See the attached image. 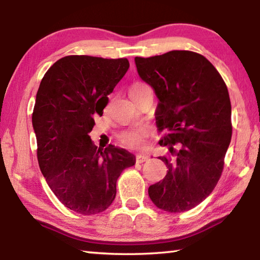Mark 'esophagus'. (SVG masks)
<instances>
[{
  "mask_svg": "<svg viewBox=\"0 0 260 260\" xmlns=\"http://www.w3.org/2000/svg\"><path fill=\"white\" fill-rule=\"evenodd\" d=\"M148 160V156H144V155H136V162H144V161H147Z\"/></svg>",
  "mask_w": 260,
  "mask_h": 260,
  "instance_id": "obj_1",
  "label": "esophagus"
}]
</instances>
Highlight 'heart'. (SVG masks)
Segmentation results:
<instances>
[{
	"label": "heart",
	"mask_w": 260,
	"mask_h": 260,
	"mask_svg": "<svg viewBox=\"0 0 260 260\" xmlns=\"http://www.w3.org/2000/svg\"><path fill=\"white\" fill-rule=\"evenodd\" d=\"M150 89L149 86L143 82H134L129 88V95L134 101L144 91ZM150 135V129L146 126H135L129 129L122 131L118 135V141L122 147L131 150H142L147 147L148 138Z\"/></svg>",
	"instance_id": "heart-1"
}]
</instances>
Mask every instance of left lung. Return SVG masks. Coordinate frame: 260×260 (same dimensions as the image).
Listing matches in <instances>:
<instances>
[{
  "label": "left lung",
  "instance_id": "1",
  "mask_svg": "<svg viewBox=\"0 0 260 260\" xmlns=\"http://www.w3.org/2000/svg\"><path fill=\"white\" fill-rule=\"evenodd\" d=\"M138 73L159 100V144L167 155L165 178L149 187L152 203L166 212H184L202 203L221 177L232 139V105L225 81L204 56L172 50L135 57Z\"/></svg>",
  "mask_w": 260,
  "mask_h": 260
}]
</instances>
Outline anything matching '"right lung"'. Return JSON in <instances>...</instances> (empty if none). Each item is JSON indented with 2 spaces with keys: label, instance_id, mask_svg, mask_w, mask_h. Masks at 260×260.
Segmentation results:
<instances>
[{
  "label": "right lung",
  "instance_id": "1",
  "mask_svg": "<svg viewBox=\"0 0 260 260\" xmlns=\"http://www.w3.org/2000/svg\"><path fill=\"white\" fill-rule=\"evenodd\" d=\"M129 68L127 58L65 56L52 64L37 93L32 124L38 161L60 203L83 215L103 212L114 200L117 180L135 157L125 149L98 148L89 133Z\"/></svg>",
  "mask_w": 260,
  "mask_h": 260
}]
</instances>
